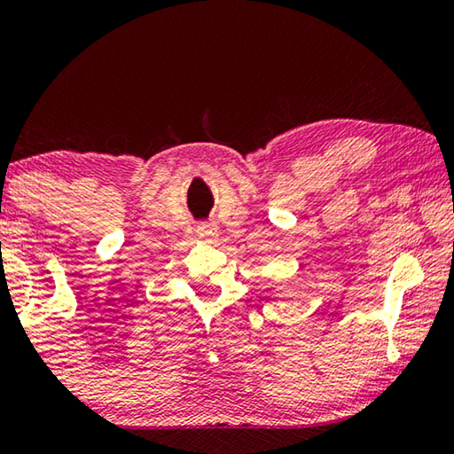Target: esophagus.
Wrapping results in <instances>:
<instances>
[{"label": "esophagus", "mask_w": 454, "mask_h": 454, "mask_svg": "<svg viewBox=\"0 0 454 454\" xmlns=\"http://www.w3.org/2000/svg\"><path fill=\"white\" fill-rule=\"evenodd\" d=\"M198 236L201 242H214L215 236H218V230L214 224H200L198 226Z\"/></svg>", "instance_id": "1"}]
</instances>
